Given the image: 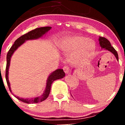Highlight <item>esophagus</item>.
I'll return each instance as SVG.
<instances>
[{
	"label": "esophagus",
	"mask_w": 125,
	"mask_h": 125,
	"mask_svg": "<svg viewBox=\"0 0 125 125\" xmlns=\"http://www.w3.org/2000/svg\"><path fill=\"white\" fill-rule=\"evenodd\" d=\"M63 69L64 72H65L66 74H68L69 72V67L67 66H64L63 67Z\"/></svg>",
	"instance_id": "34e87169"
}]
</instances>
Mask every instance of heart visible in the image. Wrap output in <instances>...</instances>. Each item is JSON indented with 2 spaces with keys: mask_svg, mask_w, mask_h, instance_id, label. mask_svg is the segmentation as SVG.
I'll list each match as a JSON object with an SVG mask.
<instances>
[{
  "mask_svg": "<svg viewBox=\"0 0 125 125\" xmlns=\"http://www.w3.org/2000/svg\"><path fill=\"white\" fill-rule=\"evenodd\" d=\"M61 48L66 53L75 51L71 55V60L74 62L89 56L95 49V43L86 37L76 35L66 38Z\"/></svg>",
  "mask_w": 125,
  "mask_h": 125,
  "instance_id": "1",
  "label": "heart"
}]
</instances>
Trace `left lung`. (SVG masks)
I'll use <instances>...</instances> for the list:
<instances>
[{"label":"left lung","instance_id":"obj_1","mask_svg":"<svg viewBox=\"0 0 125 125\" xmlns=\"http://www.w3.org/2000/svg\"><path fill=\"white\" fill-rule=\"evenodd\" d=\"M99 41L100 45L102 47V48H104L105 49H106L107 51H110V52L112 53L115 56L116 58L118 61V54H117L116 51L115 49L114 48L113 46H112L110 42L106 38H104V37H99Z\"/></svg>","mask_w":125,"mask_h":125}]
</instances>
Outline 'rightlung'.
Segmentation results:
<instances>
[{"label":"right lung","mask_w":125,"mask_h":125,"mask_svg":"<svg viewBox=\"0 0 125 125\" xmlns=\"http://www.w3.org/2000/svg\"><path fill=\"white\" fill-rule=\"evenodd\" d=\"M52 28L49 26L46 27H42V28H36L35 29L32 30V31H29L28 33L25 34V35H22L18 39H16L11 47L9 51H8V54H7L6 59H7V63H6V79L7 83H8V87L9 88L10 91H11L10 86V83L8 79V71L10 65V59L12 57L13 53H14L16 50L18 49L20 46L25 41H28V40H32V39H36L39 38H41L43 35H44L47 31H48L51 29ZM64 76H65V73L64 72L63 69H59L56 70L53 72H52L50 74L49 76L48 77V80H47L46 82V89L44 90V93L41 96H39L37 97L32 99H23L21 98V97L16 96L15 97L18 99V100H21L24 103H26V104H37V103L41 102L43 101L45 99H46L49 96V94H50V91H51V85L52 83L53 82V81H56L57 79H59L63 78Z\"/></svg>","instance_id":"obj_1"}]
</instances>
